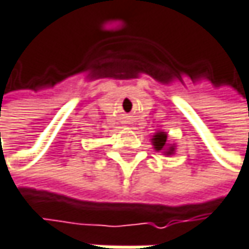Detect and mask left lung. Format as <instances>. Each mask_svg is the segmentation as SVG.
I'll use <instances>...</instances> for the list:
<instances>
[{"mask_svg": "<svg viewBox=\"0 0 249 249\" xmlns=\"http://www.w3.org/2000/svg\"><path fill=\"white\" fill-rule=\"evenodd\" d=\"M152 144H154V148L157 149V151H161V149H164V147L167 145V134H164V132H158L157 135H154V138H152ZM174 152V148L170 147L167 151H165V154L167 155H171Z\"/></svg>", "mask_w": 249, "mask_h": 249, "instance_id": "obj_1", "label": "left lung"}]
</instances>
